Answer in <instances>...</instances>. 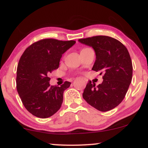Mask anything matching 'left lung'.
<instances>
[{
  "mask_svg": "<svg viewBox=\"0 0 148 148\" xmlns=\"http://www.w3.org/2000/svg\"><path fill=\"white\" fill-rule=\"evenodd\" d=\"M79 42L94 49L96 60L92 69L103 74L97 86L88 81L83 97L96 109L108 111L122 102L132 82L133 67L128 50L118 40L99 35Z\"/></svg>",
  "mask_w": 148,
  "mask_h": 148,
  "instance_id": "8db88e82",
  "label": "left lung"
}]
</instances>
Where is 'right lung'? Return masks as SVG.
<instances>
[{"mask_svg": "<svg viewBox=\"0 0 148 148\" xmlns=\"http://www.w3.org/2000/svg\"><path fill=\"white\" fill-rule=\"evenodd\" d=\"M75 43L45 39L33 43L22 54L16 70V89L25 108L37 118H49L60 108L64 91L71 83L51 86L48 75L58 68L62 55Z\"/></svg>", "mask_w": 148, "mask_h": 148, "instance_id": "1", "label": "right lung"}]
</instances>
